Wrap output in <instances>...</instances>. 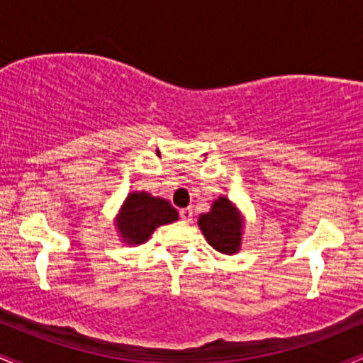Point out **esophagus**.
Segmentation results:
<instances>
[{
	"label": "esophagus",
	"instance_id": "1",
	"mask_svg": "<svg viewBox=\"0 0 363 363\" xmlns=\"http://www.w3.org/2000/svg\"><path fill=\"white\" fill-rule=\"evenodd\" d=\"M181 220L182 222H191V220H193V210H191V208H182Z\"/></svg>",
	"mask_w": 363,
	"mask_h": 363
}]
</instances>
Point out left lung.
I'll return each instance as SVG.
<instances>
[{"label": "left lung", "instance_id": "1", "mask_svg": "<svg viewBox=\"0 0 363 363\" xmlns=\"http://www.w3.org/2000/svg\"><path fill=\"white\" fill-rule=\"evenodd\" d=\"M198 225L205 235L206 242L215 251L227 254H237L242 245L244 234V216L227 196H220L215 199L211 210L208 213H201L198 218Z\"/></svg>", "mask_w": 363, "mask_h": 363}]
</instances>
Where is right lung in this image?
<instances>
[{"mask_svg": "<svg viewBox=\"0 0 363 363\" xmlns=\"http://www.w3.org/2000/svg\"><path fill=\"white\" fill-rule=\"evenodd\" d=\"M179 213L167 199L157 198L147 191H131L116 215L121 242L140 245L152 237L155 228L177 222Z\"/></svg>", "mask_w": 363, "mask_h": 363, "instance_id": "1", "label": "right lung"}]
</instances>
